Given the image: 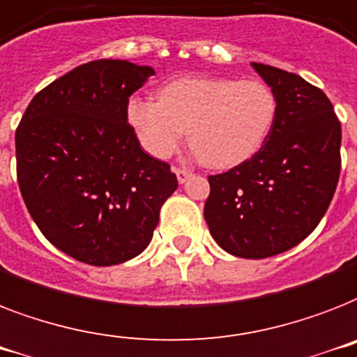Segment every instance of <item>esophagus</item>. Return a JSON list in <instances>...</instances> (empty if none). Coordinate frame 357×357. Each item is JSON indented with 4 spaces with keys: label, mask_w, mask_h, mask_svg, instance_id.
I'll return each mask as SVG.
<instances>
[{
    "label": "esophagus",
    "mask_w": 357,
    "mask_h": 357,
    "mask_svg": "<svg viewBox=\"0 0 357 357\" xmlns=\"http://www.w3.org/2000/svg\"><path fill=\"white\" fill-rule=\"evenodd\" d=\"M175 173H176V178H178V184H184L188 178H192L193 176L192 171L184 169V167H182V169H175Z\"/></svg>",
    "instance_id": "esophagus-1"
}]
</instances>
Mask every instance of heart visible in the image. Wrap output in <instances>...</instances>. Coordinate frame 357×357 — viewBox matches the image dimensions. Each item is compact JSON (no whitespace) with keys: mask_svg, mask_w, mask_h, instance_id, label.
<instances>
[{"mask_svg":"<svg viewBox=\"0 0 357 357\" xmlns=\"http://www.w3.org/2000/svg\"><path fill=\"white\" fill-rule=\"evenodd\" d=\"M127 121L155 158H169L190 130V145L213 169H230L261 149L276 119V98L265 82L228 77H181L158 101L134 96Z\"/></svg>","mask_w":357,"mask_h":357,"instance_id":"b5f03b06","label":"heart"}]
</instances>
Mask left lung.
Masks as SVG:
<instances>
[{
  "label": "left lung",
  "instance_id": "obj_1",
  "mask_svg": "<svg viewBox=\"0 0 357 357\" xmlns=\"http://www.w3.org/2000/svg\"><path fill=\"white\" fill-rule=\"evenodd\" d=\"M276 98L269 138L252 158L208 176L204 219L221 249L259 259L293 249L315 230L341 171V123L323 90L252 62Z\"/></svg>",
  "mask_w": 357,
  "mask_h": 357
}]
</instances>
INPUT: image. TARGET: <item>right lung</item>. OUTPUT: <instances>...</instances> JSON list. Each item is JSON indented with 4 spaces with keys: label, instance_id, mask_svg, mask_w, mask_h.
<instances>
[{
    "label": "right lung",
    "instance_id": "add662e5",
    "mask_svg": "<svg viewBox=\"0 0 357 357\" xmlns=\"http://www.w3.org/2000/svg\"><path fill=\"white\" fill-rule=\"evenodd\" d=\"M155 70L102 59L38 92L16 129L20 192L40 232L90 265L123 264L151 243L178 182L139 147L127 101Z\"/></svg>",
    "mask_w": 357,
    "mask_h": 357
}]
</instances>
